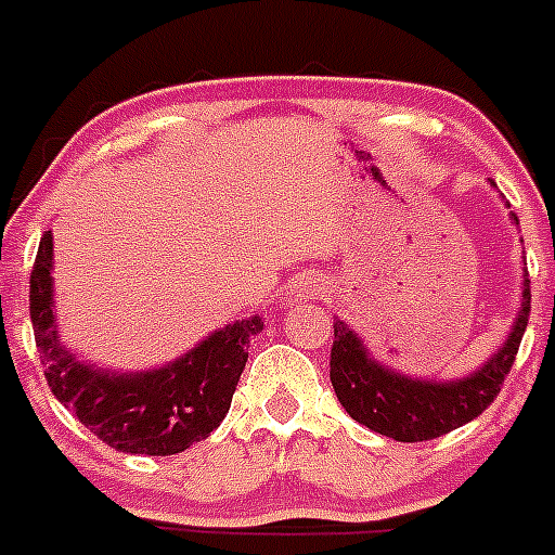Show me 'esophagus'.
<instances>
[{"instance_id":"34e87169","label":"esophagus","mask_w":555,"mask_h":555,"mask_svg":"<svg viewBox=\"0 0 555 555\" xmlns=\"http://www.w3.org/2000/svg\"><path fill=\"white\" fill-rule=\"evenodd\" d=\"M322 292H325V283H322L317 274H297V278L288 283L286 306H302V302L308 300H317Z\"/></svg>"}]
</instances>
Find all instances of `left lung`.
Masks as SVG:
<instances>
[{
	"label": "left lung",
	"instance_id": "left-lung-1",
	"mask_svg": "<svg viewBox=\"0 0 555 555\" xmlns=\"http://www.w3.org/2000/svg\"><path fill=\"white\" fill-rule=\"evenodd\" d=\"M517 222V217L512 214ZM519 224V222H517ZM531 313V281L522 283V308L512 333L487 364L461 380H420L377 364L361 338L341 320H333L331 384L338 403L356 423L395 442H428L467 425L492 405L517 358Z\"/></svg>",
	"mask_w": 555,
	"mask_h": 555
}]
</instances>
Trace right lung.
<instances>
[{
  "mask_svg": "<svg viewBox=\"0 0 555 555\" xmlns=\"http://www.w3.org/2000/svg\"><path fill=\"white\" fill-rule=\"evenodd\" d=\"M52 302V230L38 244L29 274V320L52 395L96 439L132 455H175L219 428L233 400L261 317L219 327L171 364L111 372L82 364L57 338Z\"/></svg>",
  "mask_w": 555,
  "mask_h": 555,
  "instance_id": "1",
  "label": "right lung"
}]
</instances>
